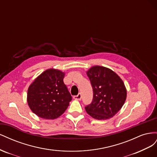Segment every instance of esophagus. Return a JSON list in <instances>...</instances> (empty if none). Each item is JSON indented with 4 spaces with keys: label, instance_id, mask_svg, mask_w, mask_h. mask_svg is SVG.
<instances>
[{
    "label": "esophagus",
    "instance_id": "34e87169",
    "mask_svg": "<svg viewBox=\"0 0 157 157\" xmlns=\"http://www.w3.org/2000/svg\"><path fill=\"white\" fill-rule=\"evenodd\" d=\"M81 98H82V96H81V94H78L77 96H75L74 97H73V98L75 99H77V100H80V99H81Z\"/></svg>",
    "mask_w": 157,
    "mask_h": 157
}]
</instances>
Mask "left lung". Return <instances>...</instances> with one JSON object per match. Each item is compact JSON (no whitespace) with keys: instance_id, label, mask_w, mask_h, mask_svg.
Here are the masks:
<instances>
[{"instance_id":"1","label":"left lung","mask_w":157,"mask_h":157,"mask_svg":"<svg viewBox=\"0 0 157 157\" xmlns=\"http://www.w3.org/2000/svg\"><path fill=\"white\" fill-rule=\"evenodd\" d=\"M93 88L91 104L85 107L89 115L97 120L112 118L121 110L126 101L124 83L111 69L95 65L86 71Z\"/></svg>"}]
</instances>
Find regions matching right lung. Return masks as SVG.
I'll return each instance as SVG.
<instances>
[{
    "label": "right lung",
    "instance_id": "right-lung-1",
    "mask_svg": "<svg viewBox=\"0 0 157 157\" xmlns=\"http://www.w3.org/2000/svg\"><path fill=\"white\" fill-rule=\"evenodd\" d=\"M65 73L49 69L35 79L27 90L28 105L35 115L44 119L58 118L72 99L63 82Z\"/></svg>",
    "mask_w": 157,
    "mask_h": 157
}]
</instances>
